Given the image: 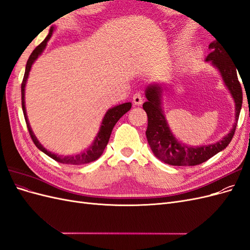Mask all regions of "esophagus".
Listing matches in <instances>:
<instances>
[{
	"label": "esophagus",
	"mask_w": 250,
	"mask_h": 250,
	"mask_svg": "<svg viewBox=\"0 0 250 250\" xmlns=\"http://www.w3.org/2000/svg\"><path fill=\"white\" fill-rule=\"evenodd\" d=\"M132 102L134 105H141L143 103V96L141 93H135L132 97Z\"/></svg>",
	"instance_id": "obj_1"
}]
</instances>
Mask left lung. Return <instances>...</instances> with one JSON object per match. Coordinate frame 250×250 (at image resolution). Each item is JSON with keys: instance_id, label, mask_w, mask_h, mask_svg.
Wrapping results in <instances>:
<instances>
[{"instance_id": "obj_1", "label": "left lung", "mask_w": 250, "mask_h": 250, "mask_svg": "<svg viewBox=\"0 0 250 250\" xmlns=\"http://www.w3.org/2000/svg\"><path fill=\"white\" fill-rule=\"evenodd\" d=\"M211 52L206 62H210L220 73L225 86L228 87L234 101V124L230 131L223 139L209 145L188 146L179 142L170 129L163 109V93L166 87L153 83L146 87L147 101L143 108L148 117L146 137L153 154L162 162L172 166H196L209 160L229 146L236 131L239 115L242 107V87L238 79L237 66L231 60L230 54L222 43L217 42L209 43Z\"/></svg>"}]
</instances>
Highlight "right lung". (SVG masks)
I'll list each match as a JSON object with an SVG mask.
<instances>
[{"mask_svg": "<svg viewBox=\"0 0 250 250\" xmlns=\"http://www.w3.org/2000/svg\"><path fill=\"white\" fill-rule=\"evenodd\" d=\"M53 31H54V27H51L48 36L46 37V39H44V41L42 43H40L39 46H37L34 49V51L31 53V55H30L28 62H27L24 79H22V82H21V108H22V112H24L26 124H27L29 133H30V135H31V139H32L33 143L35 144V146L39 148L41 151H42L44 154H47L48 156L53 158L54 161H56L58 163H62V164H66V165L88 164L90 162H94V161L98 160V158H99L102 155L105 147L107 146V143L109 141L113 126L116 125V123L120 120L121 117L124 116L125 113L131 108V103L126 102V103L120 104V105H117V106H113V107L109 108L106 111V113H105V116L102 120L99 132L97 133V137L95 138L94 142L92 143V145H90L87 149H85L84 151H81L80 153L75 154V155H65V156H63V155L53 153V152H51V151H49V150L44 148L40 143V141L37 140V138L35 137V134L33 133V131L31 129V126H30V123H29V120H28V117H27V111H26V106H25V87H26L27 79L29 77V73H30V71H31L32 64L35 62V60L42 55V53L43 52V50L46 49L47 43H48L49 40L51 39Z\"/></svg>", "mask_w": 250, "mask_h": 250, "instance_id": "right-lung-1", "label": "right lung"}]
</instances>
